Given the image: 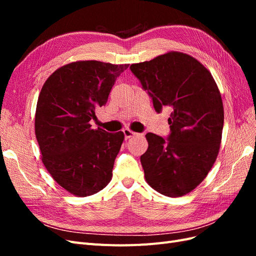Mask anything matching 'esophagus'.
Returning a JSON list of instances; mask_svg holds the SVG:
<instances>
[{"mask_svg": "<svg viewBox=\"0 0 256 256\" xmlns=\"http://www.w3.org/2000/svg\"><path fill=\"white\" fill-rule=\"evenodd\" d=\"M124 134H125V138L127 140V138H132V136H136L138 134H136V132H134V131H131L130 129H125V130H124Z\"/></svg>", "mask_w": 256, "mask_h": 256, "instance_id": "34e87169", "label": "esophagus"}]
</instances>
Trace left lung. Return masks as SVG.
<instances>
[{
  "label": "left lung",
  "instance_id": "obj_1",
  "mask_svg": "<svg viewBox=\"0 0 256 256\" xmlns=\"http://www.w3.org/2000/svg\"><path fill=\"white\" fill-rule=\"evenodd\" d=\"M130 69L152 98L154 110H172L166 141L145 136V180L164 196H186L205 180L218 157L224 122L218 85L202 63L182 52L170 51Z\"/></svg>",
  "mask_w": 256,
  "mask_h": 256
}]
</instances>
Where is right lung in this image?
<instances>
[{
  "mask_svg": "<svg viewBox=\"0 0 256 256\" xmlns=\"http://www.w3.org/2000/svg\"><path fill=\"white\" fill-rule=\"evenodd\" d=\"M129 64L76 60L58 68L44 83L35 113L42 164L62 188L76 196L102 190L122 144L124 132L109 134L90 122L106 106L116 78Z\"/></svg>",
  "mask_w": 256,
  "mask_h": 256,
  "instance_id": "right-lung-1",
  "label": "right lung"
}]
</instances>
